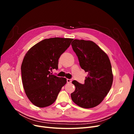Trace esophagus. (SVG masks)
Segmentation results:
<instances>
[{
	"label": "esophagus",
	"instance_id": "obj_1",
	"mask_svg": "<svg viewBox=\"0 0 134 134\" xmlns=\"http://www.w3.org/2000/svg\"><path fill=\"white\" fill-rule=\"evenodd\" d=\"M72 79H67V83H71V82H72Z\"/></svg>",
	"mask_w": 134,
	"mask_h": 134
}]
</instances>
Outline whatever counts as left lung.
Instances as JSON below:
<instances>
[{
    "label": "left lung",
    "mask_w": 134,
    "mask_h": 134,
    "mask_svg": "<svg viewBox=\"0 0 134 134\" xmlns=\"http://www.w3.org/2000/svg\"><path fill=\"white\" fill-rule=\"evenodd\" d=\"M71 45L81 68L88 72L83 84L72 81L75 90L71 94L72 99L81 108H94L103 100L111 89L113 74L110 61L107 54L92 41L74 40Z\"/></svg>",
    "instance_id": "obj_1"
}]
</instances>
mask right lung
Masks as SVG:
<instances>
[{"instance_id": "1", "label": "right lung", "mask_w": 134, "mask_h": 134, "mask_svg": "<svg viewBox=\"0 0 134 134\" xmlns=\"http://www.w3.org/2000/svg\"><path fill=\"white\" fill-rule=\"evenodd\" d=\"M73 40L44 39L25 54L21 66L23 85L26 96L35 106L44 108L52 105L66 83L65 78L53 75L51 71L58 69L59 59Z\"/></svg>"}]
</instances>
